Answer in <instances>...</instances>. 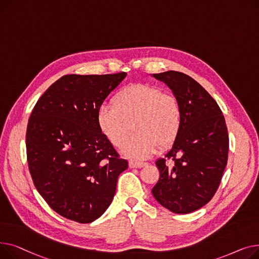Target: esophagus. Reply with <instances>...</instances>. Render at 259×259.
<instances>
[{
	"instance_id": "esophagus-1",
	"label": "esophagus",
	"mask_w": 259,
	"mask_h": 259,
	"mask_svg": "<svg viewBox=\"0 0 259 259\" xmlns=\"http://www.w3.org/2000/svg\"><path fill=\"white\" fill-rule=\"evenodd\" d=\"M145 165H146V163H143V162L134 161V160L130 161V167H131V168H140V167H144Z\"/></svg>"
}]
</instances>
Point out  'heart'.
<instances>
[{"label": "heart", "mask_w": 259, "mask_h": 259, "mask_svg": "<svg viewBox=\"0 0 259 259\" xmlns=\"http://www.w3.org/2000/svg\"><path fill=\"white\" fill-rule=\"evenodd\" d=\"M133 123L136 133L124 141ZM101 134L128 157L146 159L158 145L175 142L182 127V109L177 97L147 83H134L121 89L114 104L105 102L97 113Z\"/></svg>", "instance_id": "1"}]
</instances>
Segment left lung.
<instances>
[{"label": "left lung", "mask_w": 259, "mask_h": 259, "mask_svg": "<svg viewBox=\"0 0 259 259\" xmlns=\"http://www.w3.org/2000/svg\"><path fill=\"white\" fill-rule=\"evenodd\" d=\"M153 76L179 100L182 127L168 153L156 161L160 179L151 192L171 212L190 213L205 206L220 186L229 150L225 118L217 101L190 76L177 71Z\"/></svg>", "instance_id": "1"}]
</instances>
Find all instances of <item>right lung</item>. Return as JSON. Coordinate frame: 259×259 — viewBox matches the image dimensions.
Returning a JSON list of instances; mask_svg holds the SVG:
<instances>
[{
	"mask_svg": "<svg viewBox=\"0 0 259 259\" xmlns=\"http://www.w3.org/2000/svg\"><path fill=\"white\" fill-rule=\"evenodd\" d=\"M126 76L65 75L36 102L26 149L29 171L44 200L59 215L80 224L95 221L111 205L121 159L97 125L104 99Z\"/></svg>",
	"mask_w": 259,
	"mask_h": 259,
	"instance_id": "obj_1",
	"label": "right lung"
}]
</instances>
